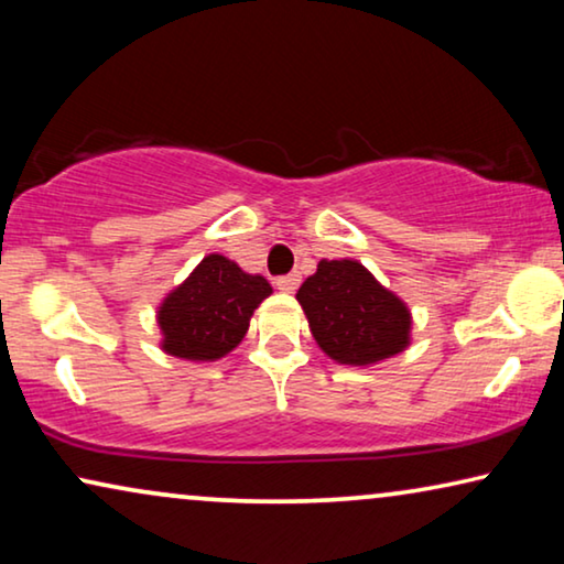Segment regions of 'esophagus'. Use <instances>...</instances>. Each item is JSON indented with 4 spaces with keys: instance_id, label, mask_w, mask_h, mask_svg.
<instances>
[{
    "instance_id": "esophagus-1",
    "label": "esophagus",
    "mask_w": 564,
    "mask_h": 564,
    "mask_svg": "<svg viewBox=\"0 0 564 564\" xmlns=\"http://www.w3.org/2000/svg\"><path fill=\"white\" fill-rule=\"evenodd\" d=\"M274 284H276V290H280V292H295L300 288V274L297 272L295 274H284Z\"/></svg>"
}]
</instances>
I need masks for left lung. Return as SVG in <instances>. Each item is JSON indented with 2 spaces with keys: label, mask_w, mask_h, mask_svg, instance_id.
Here are the masks:
<instances>
[{
  "label": "left lung",
  "mask_w": 564,
  "mask_h": 564,
  "mask_svg": "<svg viewBox=\"0 0 564 564\" xmlns=\"http://www.w3.org/2000/svg\"><path fill=\"white\" fill-rule=\"evenodd\" d=\"M315 344L338 365L369 367L411 344V311L357 259H321L297 290Z\"/></svg>",
  "instance_id": "left-lung-1"
}]
</instances>
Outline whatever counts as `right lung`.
Instances as JSON below:
<instances>
[{"label":"right lung","instance_id":"1","mask_svg":"<svg viewBox=\"0 0 564 564\" xmlns=\"http://www.w3.org/2000/svg\"><path fill=\"white\" fill-rule=\"evenodd\" d=\"M272 284L243 272L223 253H207L180 288L161 300V349L176 359L215 361L243 341L249 321Z\"/></svg>","mask_w":564,"mask_h":564}]
</instances>
